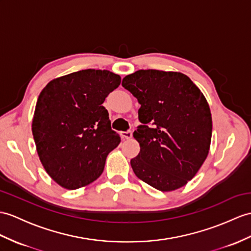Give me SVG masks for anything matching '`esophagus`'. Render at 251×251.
Instances as JSON below:
<instances>
[{
  "instance_id": "1",
  "label": "esophagus",
  "mask_w": 251,
  "mask_h": 251,
  "mask_svg": "<svg viewBox=\"0 0 251 251\" xmlns=\"http://www.w3.org/2000/svg\"><path fill=\"white\" fill-rule=\"evenodd\" d=\"M121 137L125 139H130L132 137V132L126 131V132H121Z\"/></svg>"
}]
</instances>
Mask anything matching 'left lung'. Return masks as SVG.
<instances>
[{
  "instance_id": "8db88e82",
  "label": "left lung",
  "mask_w": 251,
  "mask_h": 251,
  "mask_svg": "<svg viewBox=\"0 0 251 251\" xmlns=\"http://www.w3.org/2000/svg\"><path fill=\"white\" fill-rule=\"evenodd\" d=\"M122 86L140 104L134 174L162 192L184 186L209 154L212 115L205 97L187 75L174 71L138 70L125 76Z\"/></svg>"
}]
</instances>
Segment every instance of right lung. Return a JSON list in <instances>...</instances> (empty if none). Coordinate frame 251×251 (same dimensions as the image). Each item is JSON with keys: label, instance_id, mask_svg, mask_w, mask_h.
I'll return each mask as SVG.
<instances>
[{"label": "right lung", "instance_id": "1", "mask_svg": "<svg viewBox=\"0 0 251 251\" xmlns=\"http://www.w3.org/2000/svg\"><path fill=\"white\" fill-rule=\"evenodd\" d=\"M121 82L108 70L86 69L52 79L36 103L32 132L48 175L64 188L96 181L120 144L102 103Z\"/></svg>", "mask_w": 251, "mask_h": 251}]
</instances>
